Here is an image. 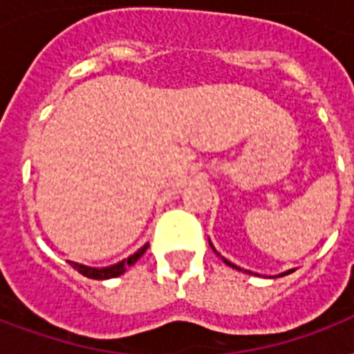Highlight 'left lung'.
Instances as JSON below:
<instances>
[{"label":"left lung","mask_w":354,"mask_h":354,"mask_svg":"<svg viewBox=\"0 0 354 354\" xmlns=\"http://www.w3.org/2000/svg\"><path fill=\"white\" fill-rule=\"evenodd\" d=\"M209 244H211V242H209ZM211 248H213V244H211ZM213 250H215V248H213ZM215 252H216V250H215ZM222 261H224V263H226V264H230V266H232V268L241 270V268H239V266H235V264H233V263H230V261H227V259H224V257H222ZM244 272H248V270H244ZM290 272H292V270H288V272H285V274H281V275H286V274H290ZM248 274H250V272H248Z\"/></svg>","instance_id":"8db88e82"}]
</instances>
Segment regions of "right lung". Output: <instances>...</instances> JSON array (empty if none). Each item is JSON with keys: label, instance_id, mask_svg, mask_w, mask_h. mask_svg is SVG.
Returning <instances> with one entry per match:
<instances>
[{"label": "right lung", "instance_id": "1", "mask_svg": "<svg viewBox=\"0 0 354 354\" xmlns=\"http://www.w3.org/2000/svg\"><path fill=\"white\" fill-rule=\"evenodd\" d=\"M147 248H149V244H145L143 248H139L138 252L133 253V255H130L128 259H124V261H121V263L118 264H112V266H106V268H91V266H84V264H79V263H71V266H73L77 272H80L82 275H86V277H90V279H112V277H118V275L124 274L130 266H132L136 261H138L141 255H143L145 252H147Z\"/></svg>", "mask_w": 354, "mask_h": 354}]
</instances>
